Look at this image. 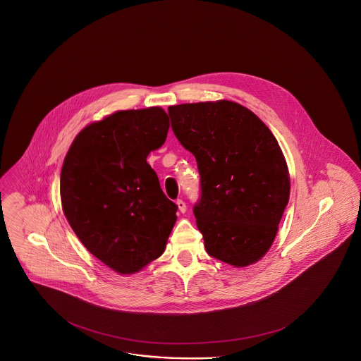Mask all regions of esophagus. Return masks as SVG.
<instances>
[{
  "mask_svg": "<svg viewBox=\"0 0 361 361\" xmlns=\"http://www.w3.org/2000/svg\"><path fill=\"white\" fill-rule=\"evenodd\" d=\"M176 205H178V209H179V212H180V213H185V212H186V202H185V201H183V200H178V201H176Z\"/></svg>",
  "mask_w": 361,
  "mask_h": 361,
  "instance_id": "esophagus-1",
  "label": "esophagus"
}]
</instances>
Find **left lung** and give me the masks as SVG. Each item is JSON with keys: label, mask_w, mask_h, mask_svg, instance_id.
I'll return each mask as SVG.
<instances>
[{"label": "left lung", "mask_w": 361, "mask_h": 361, "mask_svg": "<svg viewBox=\"0 0 361 361\" xmlns=\"http://www.w3.org/2000/svg\"><path fill=\"white\" fill-rule=\"evenodd\" d=\"M172 132L194 154L201 195L192 212L210 257L235 267L271 246L289 200L283 151L265 123L228 100L169 107Z\"/></svg>", "instance_id": "1"}]
</instances>
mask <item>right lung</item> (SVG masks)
<instances>
[{
  "label": "right lung",
  "mask_w": 361,
  "mask_h": 361,
  "mask_svg": "<svg viewBox=\"0 0 361 361\" xmlns=\"http://www.w3.org/2000/svg\"><path fill=\"white\" fill-rule=\"evenodd\" d=\"M169 129L160 107L116 111L77 134L63 160V213L85 248L121 274L159 258L176 221L147 163Z\"/></svg>",
  "instance_id": "1"
}]
</instances>
